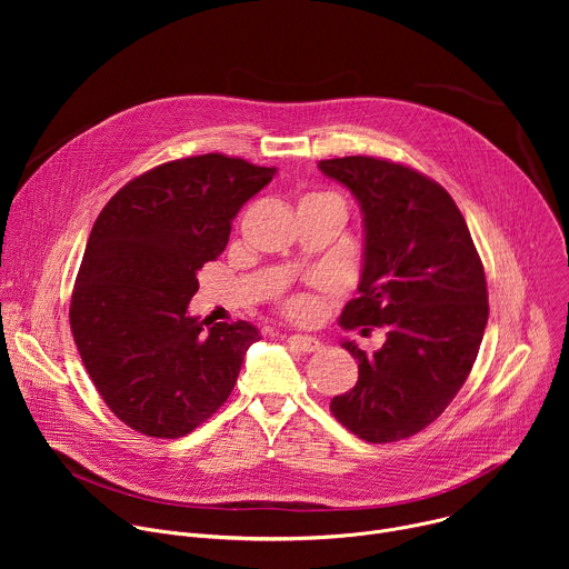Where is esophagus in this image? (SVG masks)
<instances>
[{"mask_svg":"<svg viewBox=\"0 0 569 569\" xmlns=\"http://www.w3.org/2000/svg\"><path fill=\"white\" fill-rule=\"evenodd\" d=\"M288 345L301 353H312V351H319L321 349V342L315 340V338H306V336H290L288 338Z\"/></svg>","mask_w":569,"mask_h":569,"instance_id":"1","label":"esophagus"}]
</instances>
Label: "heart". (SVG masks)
I'll use <instances>...</instances> for the list:
<instances>
[{"label": "heart", "instance_id": "b5f03b06", "mask_svg": "<svg viewBox=\"0 0 569 569\" xmlns=\"http://www.w3.org/2000/svg\"><path fill=\"white\" fill-rule=\"evenodd\" d=\"M306 308H308V301H303V299H295L288 303V310L292 315H301V312H306Z\"/></svg>", "mask_w": 569, "mask_h": 569}]
</instances>
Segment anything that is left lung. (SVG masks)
Wrapping results in <instances>:
<instances>
[{"label":"left lung","mask_w":569,"mask_h":569,"mask_svg":"<svg viewBox=\"0 0 569 569\" xmlns=\"http://www.w3.org/2000/svg\"><path fill=\"white\" fill-rule=\"evenodd\" d=\"M319 169L365 213L360 297L340 323L387 329L373 353L342 342L358 382L331 412L369 443L408 439L443 415L477 360L489 321L483 266L450 193L417 169L367 154L321 159Z\"/></svg>","instance_id":"8db88e82"}]
</instances>
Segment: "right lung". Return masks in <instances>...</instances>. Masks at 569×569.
<instances>
[{
    "instance_id": "right-lung-1",
    "label": "right lung",
    "mask_w": 569,
    "mask_h": 569,
    "mask_svg": "<svg viewBox=\"0 0 569 569\" xmlns=\"http://www.w3.org/2000/svg\"><path fill=\"white\" fill-rule=\"evenodd\" d=\"M274 169L207 152L159 164L99 213L80 263L69 327L97 391L128 428L157 439L193 432L229 398L261 340L250 321L189 317L198 270L216 261L238 209Z\"/></svg>"
}]
</instances>
